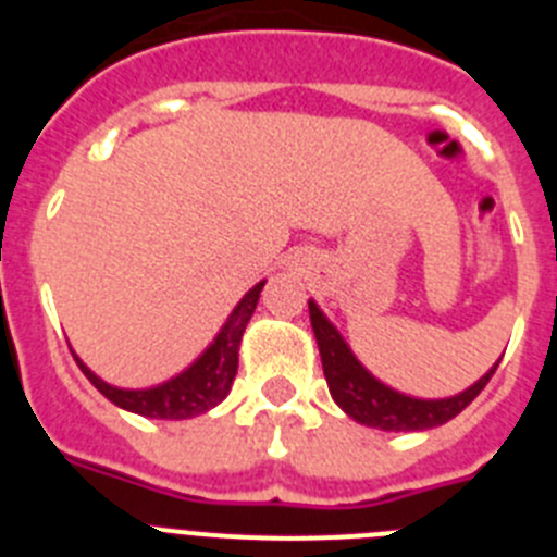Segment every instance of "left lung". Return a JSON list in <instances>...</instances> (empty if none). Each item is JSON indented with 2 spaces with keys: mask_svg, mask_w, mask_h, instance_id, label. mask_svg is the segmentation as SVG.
<instances>
[{
  "mask_svg": "<svg viewBox=\"0 0 557 557\" xmlns=\"http://www.w3.org/2000/svg\"><path fill=\"white\" fill-rule=\"evenodd\" d=\"M309 321H312L314 339L321 348L329 393L346 416H351L359 424L373 426V430L416 432L446 424L480 396V391L488 385V379L494 376L496 366H499L496 362L480 382L451 398H412L382 385L376 376H371L366 368L359 366V359L354 357L346 339L339 337L337 329L326 321V314L318 309L314 301H309Z\"/></svg>",
  "mask_w": 557,
  "mask_h": 557,
  "instance_id": "1",
  "label": "left lung"
}]
</instances>
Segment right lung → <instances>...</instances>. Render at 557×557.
Masks as SVG:
<instances>
[{
	"label": "right lung",
	"instance_id": "obj_1",
	"mask_svg": "<svg viewBox=\"0 0 557 557\" xmlns=\"http://www.w3.org/2000/svg\"><path fill=\"white\" fill-rule=\"evenodd\" d=\"M262 287L264 282H259L253 289H248L243 301L236 304L234 312L228 314V321L220 329L214 343L184 373H178L164 385L147 387V391H122V387L102 382L95 371H88L75 357L77 366L108 401H113V405L127 412H136V416L181 421V418H195L200 412H209L211 407H218L228 396L231 385H234L236 366H239V343H243L245 326H248L250 314L259 304Z\"/></svg>",
	"mask_w": 557,
	"mask_h": 557
}]
</instances>
